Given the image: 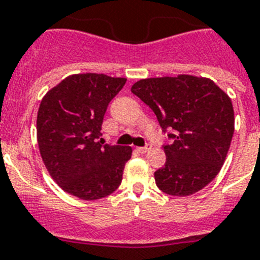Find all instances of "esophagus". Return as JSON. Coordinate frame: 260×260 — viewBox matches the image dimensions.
<instances>
[{
    "label": "esophagus",
    "instance_id": "obj_1",
    "mask_svg": "<svg viewBox=\"0 0 260 260\" xmlns=\"http://www.w3.org/2000/svg\"><path fill=\"white\" fill-rule=\"evenodd\" d=\"M151 148H152V145L147 144L145 147H139V148H137V151L140 152V153H145V152H148Z\"/></svg>",
    "mask_w": 260,
    "mask_h": 260
}]
</instances>
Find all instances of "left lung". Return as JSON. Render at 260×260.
<instances>
[{
	"label": "left lung",
	"instance_id": "left-lung-1",
	"mask_svg": "<svg viewBox=\"0 0 260 260\" xmlns=\"http://www.w3.org/2000/svg\"><path fill=\"white\" fill-rule=\"evenodd\" d=\"M132 93L155 112L171 144L167 160L155 172L156 185L168 195L188 196L216 178L234 135V108L229 94L206 77L179 75L135 82Z\"/></svg>",
	"mask_w": 260,
	"mask_h": 260
}]
</instances>
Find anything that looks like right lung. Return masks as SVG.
<instances>
[{
	"label": "right lung",
	"mask_w": 260,
	"mask_h": 260,
	"mask_svg": "<svg viewBox=\"0 0 260 260\" xmlns=\"http://www.w3.org/2000/svg\"><path fill=\"white\" fill-rule=\"evenodd\" d=\"M126 79L97 73L72 75L42 97L37 141L46 170L65 192L82 200L111 195L123 180L132 148L102 144L108 104Z\"/></svg>",
	"instance_id": "add662e5"
}]
</instances>
